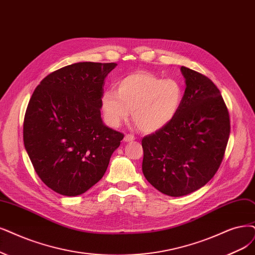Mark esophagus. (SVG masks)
Listing matches in <instances>:
<instances>
[{
  "label": "esophagus",
  "instance_id": "obj_1",
  "mask_svg": "<svg viewBox=\"0 0 255 255\" xmlns=\"http://www.w3.org/2000/svg\"><path fill=\"white\" fill-rule=\"evenodd\" d=\"M134 139H135V137L132 134H126L124 137L125 142H132V140H134Z\"/></svg>",
  "mask_w": 255,
  "mask_h": 255
}]
</instances>
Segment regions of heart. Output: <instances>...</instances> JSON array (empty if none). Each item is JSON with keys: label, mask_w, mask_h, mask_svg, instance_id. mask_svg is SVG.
I'll return each mask as SVG.
<instances>
[{"label": "heart", "mask_w": 255, "mask_h": 255, "mask_svg": "<svg viewBox=\"0 0 255 255\" xmlns=\"http://www.w3.org/2000/svg\"><path fill=\"white\" fill-rule=\"evenodd\" d=\"M183 98V89L175 80H163L152 73L138 71L119 80L117 91L103 92L102 110L112 127H119L132 112L139 130L154 132L176 117Z\"/></svg>", "instance_id": "obj_1"}]
</instances>
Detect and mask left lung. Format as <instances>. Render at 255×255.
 Returning a JSON list of instances; mask_svg holds the SVG:
<instances>
[{
	"instance_id": "obj_1",
	"label": "left lung",
	"mask_w": 255,
	"mask_h": 255,
	"mask_svg": "<svg viewBox=\"0 0 255 255\" xmlns=\"http://www.w3.org/2000/svg\"><path fill=\"white\" fill-rule=\"evenodd\" d=\"M186 89L176 117L142 139L143 173L169 196L192 193L208 183L222 164L230 118L221 91L204 74L182 66Z\"/></svg>"
}]
</instances>
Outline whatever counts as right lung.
Returning a JSON list of instances; mask_svg holds the SVG:
<instances>
[{
    "label": "right lung",
    "mask_w": 255,
    "mask_h": 255,
    "mask_svg": "<svg viewBox=\"0 0 255 255\" xmlns=\"http://www.w3.org/2000/svg\"><path fill=\"white\" fill-rule=\"evenodd\" d=\"M116 63L81 62L44 78L28 103L25 149L51 190L77 196L105 174L124 134L101 118L104 80Z\"/></svg>",
    "instance_id": "right-lung-1"
}]
</instances>
